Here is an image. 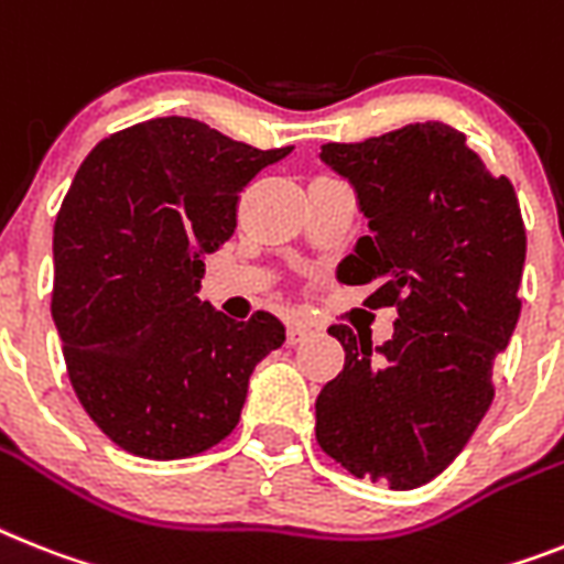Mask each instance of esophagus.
Returning <instances> with one entry per match:
<instances>
[{
	"mask_svg": "<svg viewBox=\"0 0 564 564\" xmlns=\"http://www.w3.org/2000/svg\"><path fill=\"white\" fill-rule=\"evenodd\" d=\"M308 334H311V325L305 323V319H291V323H288V343H291V346L302 343Z\"/></svg>",
	"mask_w": 564,
	"mask_h": 564,
	"instance_id": "obj_1",
	"label": "esophagus"
}]
</instances>
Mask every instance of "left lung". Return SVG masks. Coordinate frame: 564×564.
I'll return each mask as SVG.
<instances>
[{
	"instance_id": "left-lung-1",
	"label": "left lung",
	"mask_w": 564,
	"mask_h": 564,
	"mask_svg": "<svg viewBox=\"0 0 564 564\" xmlns=\"http://www.w3.org/2000/svg\"><path fill=\"white\" fill-rule=\"evenodd\" d=\"M323 161L357 189L371 232L339 264L362 305L394 308L392 339L328 334L346 366L316 398V444L357 478L412 490L441 476L496 394L492 362L519 323L524 236L519 198L446 123H409Z\"/></svg>"
}]
</instances>
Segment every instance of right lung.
Returning a JSON list of instances; mask_svg holds the SVG:
<instances>
[{"instance_id": "right-lung-1", "label": "right lung", "mask_w": 564, "mask_h": 564, "mask_svg": "<svg viewBox=\"0 0 564 564\" xmlns=\"http://www.w3.org/2000/svg\"><path fill=\"white\" fill-rule=\"evenodd\" d=\"M293 147L256 149L193 118L97 143L54 225L51 314L88 417L152 460L225 441L256 362L285 343L268 311L236 323L198 300L204 253L236 230L241 189Z\"/></svg>"}]
</instances>
